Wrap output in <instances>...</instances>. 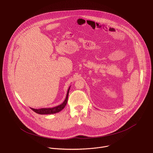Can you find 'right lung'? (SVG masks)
<instances>
[{
    "label": "right lung",
    "instance_id": "add662e5",
    "mask_svg": "<svg viewBox=\"0 0 153 153\" xmlns=\"http://www.w3.org/2000/svg\"><path fill=\"white\" fill-rule=\"evenodd\" d=\"M70 87L71 86L69 87V88L68 90L66 98H65L63 102L62 103H61L60 105H59L57 106L53 107V108H40V109H34V108H31V109L33 111H34L35 113H36L37 114H55V113L60 112V111H62L63 110L67 103L68 97V94H69Z\"/></svg>",
    "mask_w": 153,
    "mask_h": 153
}]
</instances>
